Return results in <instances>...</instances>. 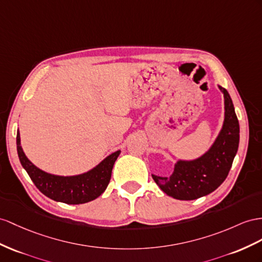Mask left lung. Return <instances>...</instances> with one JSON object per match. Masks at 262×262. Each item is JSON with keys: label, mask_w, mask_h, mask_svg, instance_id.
<instances>
[{"label": "left lung", "mask_w": 262, "mask_h": 262, "mask_svg": "<svg viewBox=\"0 0 262 262\" xmlns=\"http://www.w3.org/2000/svg\"><path fill=\"white\" fill-rule=\"evenodd\" d=\"M224 94L223 127L212 145L203 155L190 160L178 159L169 177L151 175L167 195L179 200H193L216 190L228 176L239 146V122L229 93Z\"/></svg>", "instance_id": "left-lung-1"}]
</instances>
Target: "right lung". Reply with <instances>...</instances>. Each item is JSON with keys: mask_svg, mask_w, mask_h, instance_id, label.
Masks as SVG:
<instances>
[{"mask_svg": "<svg viewBox=\"0 0 262 262\" xmlns=\"http://www.w3.org/2000/svg\"><path fill=\"white\" fill-rule=\"evenodd\" d=\"M16 146L21 165L39 191L53 200L69 205L89 203L102 195L110 184L114 164L120 154V150L111 154L94 168L79 175L59 176L39 169L26 157L18 129Z\"/></svg>", "mask_w": 262, "mask_h": 262, "instance_id": "obj_1", "label": "right lung"}]
</instances>
